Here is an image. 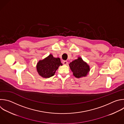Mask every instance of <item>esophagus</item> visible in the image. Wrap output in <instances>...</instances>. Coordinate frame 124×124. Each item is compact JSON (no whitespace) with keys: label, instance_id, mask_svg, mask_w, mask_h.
Listing matches in <instances>:
<instances>
[{"label":"esophagus","instance_id":"esophagus-1","mask_svg":"<svg viewBox=\"0 0 124 124\" xmlns=\"http://www.w3.org/2000/svg\"><path fill=\"white\" fill-rule=\"evenodd\" d=\"M68 63V62L67 61H64L63 62V64L64 65H67Z\"/></svg>","mask_w":124,"mask_h":124}]
</instances>
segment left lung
<instances>
[{
	"label": "left lung",
	"mask_w": 124,
	"mask_h": 124,
	"mask_svg": "<svg viewBox=\"0 0 124 124\" xmlns=\"http://www.w3.org/2000/svg\"><path fill=\"white\" fill-rule=\"evenodd\" d=\"M69 66L73 75L78 78L86 76L90 70V66L80 57L70 62Z\"/></svg>",
	"instance_id": "1"
}]
</instances>
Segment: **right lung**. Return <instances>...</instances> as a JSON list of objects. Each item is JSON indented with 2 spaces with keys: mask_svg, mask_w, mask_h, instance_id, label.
<instances>
[{
  "mask_svg": "<svg viewBox=\"0 0 124 124\" xmlns=\"http://www.w3.org/2000/svg\"><path fill=\"white\" fill-rule=\"evenodd\" d=\"M60 65H62L60 59L55 58L50 54L45 59L38 61L36 65L37 71L41 77L49 78L54 75Z\"/></svg>",
  "mask_w": 124,
  "mask_h": 124,
  "instance_id": "right-lung-1",
  "label": "right lung"
}]
</instances>
